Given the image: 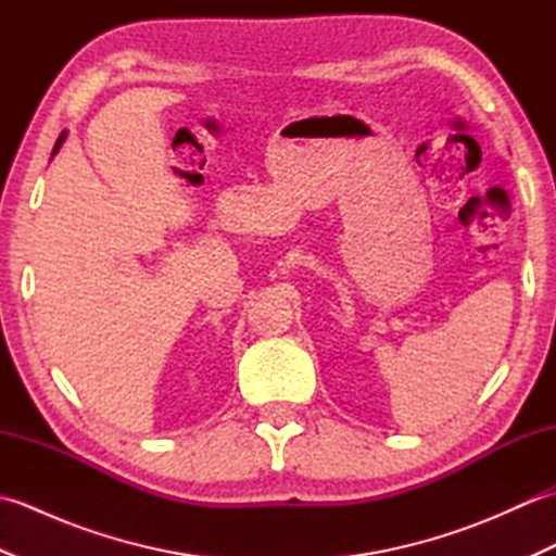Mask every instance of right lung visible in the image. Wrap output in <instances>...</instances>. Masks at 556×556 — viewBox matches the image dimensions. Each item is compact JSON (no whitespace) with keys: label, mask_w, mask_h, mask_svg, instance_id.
<instances>
[{"label":"right lung","mask_w":556,"mask_h":556,"mask_svg":"<svg viewBox=\"0 0 556 556\" xmlns=\"http://www.w3.org/2000/svg\"><path fill=\"white\" fill-rule=\"evenodd\" d=\"M62 140H64V134H62V136H59V140H56V146H54V152L59 150V146H62Z\"/></svg>","instance_id":"right-lung-1"}]
</instances>
